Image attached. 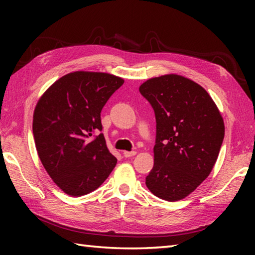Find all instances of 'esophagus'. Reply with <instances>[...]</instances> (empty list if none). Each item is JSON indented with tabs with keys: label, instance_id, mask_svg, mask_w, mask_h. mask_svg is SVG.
<instances>
[{
	"label": "esophagus",
	"instance_id": "obj_1",
	"mask_svg": "<svg viewBox=\"0 0 255 255\" xmlns=\"http://www.w3.org/2000/svg\"><path fill=\"white\" fill-rule=\"evenodd\" d=\"M136 155V151H124L125 158H130V156Z\"/></svg>",
	"mask_w": 255,
	"mask_h": 255
}]
</instances>
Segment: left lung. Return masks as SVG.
Returning a JSON list of instances; mask_svg holds the SVG:
<instances>
[{
  "label": "left lung",
  "mask_w": 255,
  "mask_h": 255,
  "mask_svg": "<svg viewBox=\"0 0 255 255\" xmlns=\"http://www.w3.org/2000/svg\"><path fill=\"white\" fill-rule=\"evenodd\" d=\"M139 91L156 122L154 165L145 185L159 198L180 200L213 170L225 137L223 117L205 89L181 75L150 79Z\"/></svg>",
  "instance_id": "left-lung-1"
}]
</instances>
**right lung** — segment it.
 Masks as SVG:
<instances>
[{"label": "right lung", "mask_w": 255, "mask_h": 255, "mask_svg": "<svg viewBox=\"0 0 255 255\" xmlns=\"http://www.w3.org/2000/svg\"><path fill=\"white\" fill-rule=\"evenodd\" d=\"M123 84L115 75L78 71L56 81L37 103L32 133L38 155L68 195L93 192L117 163L100 132L101 112Z\"/></svg>", "instance_id": "right-lung-1"}]
</instances>
